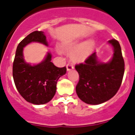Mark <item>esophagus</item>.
Returning <instances> with one entry per match:
<instances>
[{"mask_svg":"<svg viewBox=\"0 0 135 135\" xmlns=\"http://www.w3.org/2000/svg\"><path fill=\"white\" fill-rule=\"evenodd\" d=\"M74 69V66L72 65L71 63H68L67 65H66V69H67L68 71H69V70H72V69Z\"/></svg>","mask_w":135,"mask_h":135,"instance_id":"34e87169","label":"esophagus"}]
</instances>
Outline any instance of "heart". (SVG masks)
<instances>
[{"label": "heart", "instance_id": "1", "mask_svg": "<svg viewBox=\"0 0 135 135\" xmlns=\"http://www.w3.org/2000/svg\"><path fill=\"white\" fill-rule=\"evenodd\" d=\"M95 44L93 40H88L81 42L80 41H75L65 46L66 52H71L70 58L72 60L76 62L85 61L92 54Z\"/></svg>", "mask_w": 135, "mask_h": 135}]
</instances>
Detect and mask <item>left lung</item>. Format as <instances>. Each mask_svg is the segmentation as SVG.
<instances>
[{
	"mask_svg": "<svg viewBox=\"0 0 135 135\" xmlns=\"http://www.w3.org/2000/svg\"><path fill=\"white\" fill-rule=\"evenodd\" d=\"M109 43L114 50L109 62H99L94 52L84 63L75 66L79 75L76 94L86 104H99L107 101L115 95L121 85L124 73L121 48L115 39L109 41Z\"/></svg>",
	"mask_w": 135,
	"mask_h": 135,
	"instance_id": "obj_1",
	"label": "left lung"
}]
</instances>
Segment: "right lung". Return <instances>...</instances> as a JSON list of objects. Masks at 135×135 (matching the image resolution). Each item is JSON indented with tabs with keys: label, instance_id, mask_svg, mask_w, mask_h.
I'll use <instances>...</instances> for the list:
<instances>
[{
	"label": "right lung",
	"instance_id": "obj_1",
	"mask_svg": "<svg viewBox=\"0 0 135 135\" xmlns=\"http://www.w3.org/2000/svg\"><path fill=\"white\" fill-rule=\"evenodd\" d=\"M32 42L48 46L42 31H34L18 44L12 66V76L15 86L21 96L34 104L49 103L55 96L56 83L65 75L66 68H59L52 62V55L48 52L45 60L35 65L26 63L24 59L23 48Z\"/></svg>",
	"mask_w": 135,
	"mask_h": 135
}]
</instances>
